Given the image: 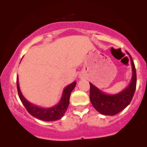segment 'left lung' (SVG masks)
I'll list each match as a JSON object with an SVG mask.
<instances>
[{"instance_id":"left-lung-1","label":"left lung","mask_w":147,"mask_h":147,"mask_svg":"<svg viewBox=\"0 0 147 147\" xmlns=\"http://www.w3.org/2000/svg\"><path fill=\"white\" fill-rule=\"evenodd\" d=\"M132 76L129 85L120 93L116 94H107L97 87L90 83V100L93 107L102 115H114L120 113L130 103L136 88V71L131 56Z\"/></svg>"}]
</instances>
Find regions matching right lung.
Returning a JSON list of instances; mask_svg holds the SVG:
<instances>
[{
  "mask_svg": "<svg viewBox=\"0 0 147 147\" xmlns=\"http://www.w3.org/2000/svg\"><path fill=\"white\" fill-rule=\"evenodd\" d=\"M76 82H74L65 88L62 95V98L57 105L52 107L44 108V107H40L37 105H33L23 96L19 87L18 78L17 79V88H18V95L24 107L32 116L40 120L45 121H53L59 120L64 115L69 105L70 96L74 88L76 86Z\"/></svg>",
  "mask_w": 147,
  "mask_h": 147,
  "instance_id": "right-lung-1",
  "label": "right lung"
}]
</instances>
